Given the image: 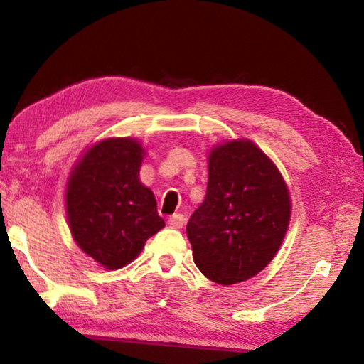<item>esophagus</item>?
Returning a JSON list of instances; mask_svg holds the SVG:
<instances>
[{
    "instance_id": "34e87169",
    "label": "esophagus",
    "mask_w": 364,
    "mask_h": 364,
    "mask_svg": "<svg viewBox=\"0 0 364 364\" xmlns=\"http://www.w3.org/2000/svg\"><path fill=\"white\" fill-rule=\"evenodd\" d=\"M184 223H186V217H184V215H181V213H175V215H171V217L168 218V225L171 228H176V230H180V228H183Z\"/></svg>"
}]
</instances>
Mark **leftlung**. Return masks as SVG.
I'll return each instance as SVG.
<instances>
[{"instance_id": "left-lung-1", "label": "left lung", "mask_w": 364, "mask_h": 364, "mask_svg": "<svg viewBox=\"0 0 364 364\" xmlns=\"http://www.w3.org/2000/svg\"><path fill=\"white\" fill-rule=\"evenodd\" d=\"M291 199L279 170L250 143L231 141L208 157L207 194L188 221L194 263L230 286L273 260L287 231Z\"/></svg>"}]
</instances>
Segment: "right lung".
Masks as SVG:
<instances>
[{"mask_svg":"<svg viewBox=\"0 0 364 364\" xmlns=\"http://www.w3.org/2000/svg\"><path fill=\"white\" fill-rule=\"evenodd\" d=\"M143 154L132 138L104 139L85 154L67 184L72 236L107 269L134 260L165 226L152 191L139 181Z\"/></svg>","mask_w":364,"mask_h":364,"instance_id":"right-lung-1","label":"right lung"}]
</instances>
